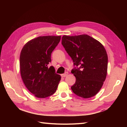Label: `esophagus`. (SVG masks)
<instances>
[{"mask_svg": "<svg viewBox=\"0 0 127 127\" xmlns=\"http://www.w3.org/2000/svg\"><path fill=\"white\" fill-rule=\"evenodd\" d=\"M68 74H69L68 72H65V74H62V77H66V76H67V75H68Z\"/></svg>", "mask_w": 127, "mask_h": 127, "instance_id": "obj_1", "label": "esophagus"}]
</instances>
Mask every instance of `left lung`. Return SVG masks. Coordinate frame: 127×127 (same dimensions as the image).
I'll use <instances>...</instances> for the list:
<instances>
[{
  "mask_svg": "<svg viewBox=\"0 0 127 127\" xmlns=\"http://www.w3.org/2000/svg\"><path fill=\"white\" fill-rule=\"evenodd\" d=\"M62 44L79 68L72 70L76 82L71 90L83 98L99 92L106 79L108 57L104 46L86 34L63 35Z\"/></svg>",
  "mask_w": 127,
  "mask_h": 127,
  "instance_id": "obj_1",
  "label": "left lung"
}]
</instances>
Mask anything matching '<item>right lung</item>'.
Listing matches in <instances>:
<instances>
[{
  "instance_id": "add662e5",
  "label": "right lung",
  "mask_w": 127,
  "mask_h": 127,
  "mask_svg": "<svg viewBox=\"0 0 127 127\" xmlns=\"http://www.w3.org/2000/svg\"><path fill=\"white\" fill-rule=\"evenodd\" d=\"M61 36H41L24 45L20 57L21 75L29 91L39 98H45L56 92L61 76L47 65L51 53L60 41Z\"/></svg>"
}]
</instances>
